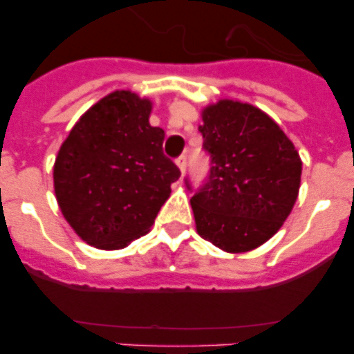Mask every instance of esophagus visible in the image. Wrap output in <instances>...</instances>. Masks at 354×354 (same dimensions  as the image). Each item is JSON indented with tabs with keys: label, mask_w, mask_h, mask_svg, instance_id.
I'll return each instance as SVG.
<instances>
[{
	"label": "esophagus",
	"mask_w": 354,
	"mask_h": 354,
	"mask_svg": "<svg viewBox=\"0 0 354 354\" xmlns=\"http://www.w3.org/2000/svg\"><path fill=\"white\" fill-rule=\"evenodd\" d=\"M175 162H177V167H179V170L184 174V171H186V167H187V158H186V156H184V154L179 156V158L175 159Z\"/></svg>",
	"instance_id": "1"
}]
</instances>
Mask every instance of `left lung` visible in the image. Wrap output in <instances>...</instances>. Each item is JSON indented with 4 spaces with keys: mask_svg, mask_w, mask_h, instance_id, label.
<instances>
[{
    "mask_svg": "<svg viewBox=\"0 0 354 354\" xmlns=\"http://www.w3.org/2000/svg\"><path fill=\"white\" fill-rule=\"evenodd\" d=\"M202 120L211 170L192 196L196 232L223 252L255 250L280 230L296 204L298 150L270 115L246 102L221 99L205 106Z\"/></svg>",
    "mask_w": 354,
    "mask_h": 354,
    "instance_id": "left-lung-1",
    "label": "left lung"
}]
</instances>
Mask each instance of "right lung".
Here are the masks:
<instances>
[{"label": "right lung", "mask_w": 354, "mask_h": 354, "mask_svg": "<svg viewBox=\"0 0 354 354\" xmlns=\"http://www.w3.org/2000/svg\"><path fill=\"white\" fill-rule=\"evenodd\" d=\"M150 111L149 99L111 92L76 122L58 150V205L74 232L95 248H124L149 232L180 177L162 154L165 131L150 126Z\"/></svg>", "instance_id": "add662e5"}]
</instances>
